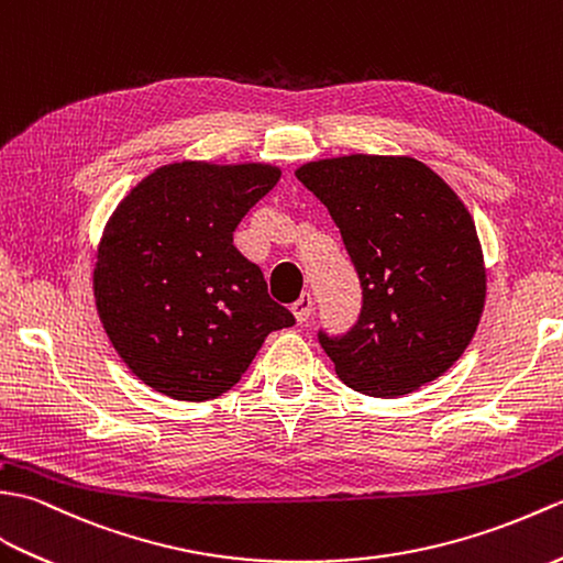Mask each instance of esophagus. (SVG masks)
<instances>
[{"instance_id": "34e87169", "label": "esophagus", "mask_w": 563, "mask_h": 563, "mask_svg": "<svg viewBox=\"0 0 563 563\" xmlns=\"http://www.w3.org/2000/svg\"><path fill=\"white\" fill-rule=\"evenodd\" d=\"M291 313L296 318L298 324H303L310 320V316H313V296L310 294H303L298 301L291 306Z\"/></svg>"}]
</instances>
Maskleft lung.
Masks as SVG:
<instances>
[{
  "mask_svg": "<svg viewBox=\"0 0 563 563\" xmlns=\"http://www.w3.org/2000/svg\"><path fill=\"white\" fill-rule=\"evenodd\" d=\"M296 178L328 207L364 296L352 330L318 334L336 376L371 397L443 376L470 346L486 298L479 235L453 187L411 156L308 161Z\"/></svg>",
  "mask_w": 563,
  "mask_h": 563,
  "instance_id": "obj_1",
  "label": "left lung"
}]
</instances>
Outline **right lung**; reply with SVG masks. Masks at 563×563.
<instances>
[{"label":"right lung","mask_w":563,"mask_h":563,"mask_svg":"<svg viewBox=\"0 0 563 563\" xmlns=\"http://www.w3.org/2000/svg\"><path fill=\"white\" fill-rule=\"evenodd\" d=\"M279 178L269 164L178 161L148 173L112 211L96 250L98 318L156 393L214 399L241 380L269 332L294 324L233 245L235 227Z\"/></svg>","instance_id":"right-lung-1"}]
</instances>
